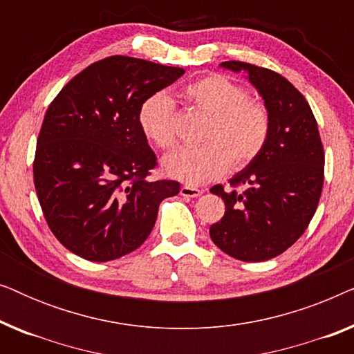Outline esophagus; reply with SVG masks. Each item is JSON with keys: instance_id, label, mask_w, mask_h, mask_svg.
Here are the masks:
<instances>
[{"instance_id": "1", "label": "esophagus", "mask_w": 354, "mask_h": 354, "mask_svg": "<svg viewBox=\"0 0 354 354\" xmlns=\"http://www.w3.org/2000/svg\"><path fill=\"white\" fill-rule=\"evenodd\" d=\"M201 193H203V192L200 190V188L192 187V185H183V187L180 188V195L185 196V198H196V196H200Z\"/></svg>"}]
</instances>
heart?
<instances>
[{"instance_id": "1", "label": "heart", "mask_w": 354, "mask_h": 354, "mask_svg": "<svg viewBox=\"0 0 354 354\" xmlns=\"http://www.w3.org/2000/svg\"><path fill=\"white\" fill-rule=\"evenodd\" d=\"M193 108L209 115L201 135L203 147L183 148L162 162L167 177L187 185H201L221 177L227 169H243L263 153L270 135V114L263 101L224 75H206L183 88ZM176 108L162 91L149 95L138 108L143 137L161 149L176 145Z\"/></svg>"}]
</instances>
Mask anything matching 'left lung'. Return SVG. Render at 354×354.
I'll return each instance as SVG.
<instances>
[{
	"mask_svg": "<svg viewBox=\"0 0 354 354\" xmlns=\"http://www.w3.org/2000/svg\"><path fill=\"white\" fill-rule=\"evenodd\" d=\"M221 67L246 72L270 114L263 153L230 178L234 190L214 185L225 214L211 225V240L232 258L259 263L282 254L304 234L324 185V148L304 96L277 72L241 61ZM245 185L243 192L234 188Z\"/></svg>",
	"mask_w": 354,
	"mask_h": 354,
	"instance_id": "obj_1",
	"label": "left lung"
}]
</instances>
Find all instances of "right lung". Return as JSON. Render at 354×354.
<instances>
[{
    "label": "right lung",
    "mask_w": 354,
    "mask_h": 354,
    "mask_svg": "<svg viewBox=\"0 0 354 354\" xmlns=\"http://www.w3.org/2000/svg\"><path fill=\"white\" fill-rule=\"evenodd\" d=\"M185 74L129 56L86 67L48 108L37 140L33 182L53 234L80 258L106 263L151 234L164 198L180 183L148 180L156 154L138 127L145 98Z\"/></svg>",
    "instance_id": "obj_1"
}]
</instances>
